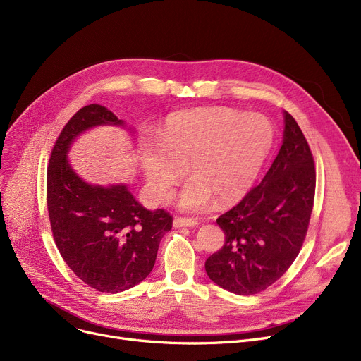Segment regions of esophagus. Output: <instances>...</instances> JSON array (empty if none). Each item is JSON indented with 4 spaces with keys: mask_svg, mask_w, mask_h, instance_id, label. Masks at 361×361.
I'll return each instance as SVG.
<instances>
[{
    "mask_svg": "<svg viewBox=\"0 0 361 361\" xmlns=\"http://www.w3.org/2000/svg\"><path fill=\"white\" fill-rule=\"evenodd\" d=\"M199 222L193 218H185V216H177L174 219V226L176 228H180V226H196Z\"/></svg>",
    "mask_w": 361,
    "mask_h": 361,
    "instance_id": "1",
    "label": "esophagus"
}]
</instances>
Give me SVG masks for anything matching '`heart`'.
Instances as JSON below:
<instances>
[{
  "instance_id": "1",
  "label": "heart",
  "mask_w": 361,
  "mask_h": 361,
  "mask_svg": "<svg viewBox=\"0 0 361 361\" xmlns=\"http://www.w3.org/2000/svg\"><path fill=\"white\" fill-rule=\"evenodd\" d=\"M274 127L262 114L214 106L171 118L159 142L142 143V164L150 190L161 203L173 197L185 176L193 177L180 196L184 211L214 202L228 206L250 192L274 146Z\"/></svg>"
}]
</instances>
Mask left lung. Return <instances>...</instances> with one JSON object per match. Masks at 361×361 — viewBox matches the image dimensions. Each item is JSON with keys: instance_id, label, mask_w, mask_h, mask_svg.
<instances>
[{"instance_id": "8db88e82", "label": "left lung", "mask_w": 361, "mask_h": 361, "mask_svg": "<svg viewBox=\"0 0 361 361\" xmlns=\"http://www.w3.org/2000/svg\"><path fill=\"white\" fill-rule=\"evenodd\" d=\"M316 168L310 146L286 112L283 142L262 183L216 222L222 249L204 262L219 287L238 295L264 291L295 260L313 211Z\"/></svg>"}]
</instances>
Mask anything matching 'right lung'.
Segmentation results:
<instances>
[{
    "instance_id": "add662e5",
    "label": "right lung",
    "mask_w": 361,
    "mask_h": 361,
    "mask_svg": "<svg viewBox=\"0 0 361 361\" xmlns=\"http://www.w3.org/2000/svg\"><path fill=\"white\" fill-rule=\"evenodd\" d=\"M99 124H123L102 105L79 109L61 130L47 169L51 231L68 268L101 293H121L142 282L173 228V215L147 211L126 185H90L74 174L67 150L82 131Z\"/></svg>"
}]
</instances>
